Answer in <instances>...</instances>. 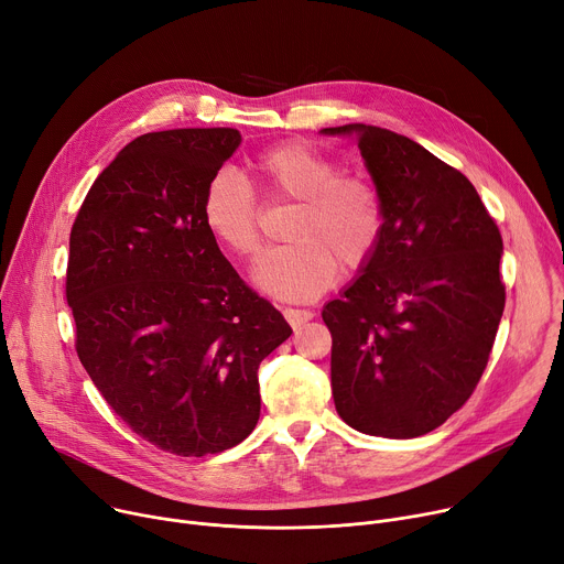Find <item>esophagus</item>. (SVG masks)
Instances as JSON below:
<instances>
[{
    "mask_svg": "<svg viewBox=\"0 0 564 564\" xmlns=\"http://www.w3.org/2000/svg\"><path fill=\"white\" fill-rule=\"evenodd\" d=\"M284 318L289 321V325H291L293 329H297V327L305 325L307 321H312V318H314V312H310V310H293V307H286V310H284Z\"/></svg>",
    "mask_w": 564,
    "mask_h": 564,
    "instance_id": "obj_1",
    "label": "esophagus"
}]
</instances>
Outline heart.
Instances as JSON below:
<instances>
[{
	"instance_id": "heart-1",
	"label": "heart",
	"mask_w": 564,
	"mask_h": 564,
	"mask_svg": "<svg viewBox=\"0 0 564 564\" xmlns=\"http://www.w3.org/2000/svg\"><path fill=\"white\" fill-rule=\"evenodd\" d=\"M269 197L297 203L289 227L293 243L271 248L254 263V284L286 303H310L346 271H359L376 257L384 237L380 193L361 177L341 175L339 163L305 143H280L254 159ZM203 223L231 254L257 252L261 205L250 182L229 165L205 184Z\"/></svg>"
}]
</instances>
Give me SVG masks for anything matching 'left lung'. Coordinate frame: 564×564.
Instances as JSON below:
<instances>
[{
	"mask_svg": "<svg viewBox=\"0 0 564 564\" xmlns=\"http://www.w3.org/2000/svg\"><path fill=\"white\" fill-rule=\"evenodd\" d=\"M357 137L387 223L376 257L323 307L333 395L364 435L412 440L469 401L496 339L503 239L474 184L419 143L373 124Z\"/></svg>",
	"mask_w": 564,
	"mask_h": 564,
	"instance_id": "1",
	"label": "left lung"
}]
</instances>
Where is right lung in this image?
I'll use <instances>...</instances> for the list:
<instances>
[{
	"instance_id": "obj_1",
	"label": "right lung",
	"mask_w": 564,
	"mask_h": 564,
	"mask_svg": "<svg viewBox=\"0 0 564 564\" xmlns=\"http://www.w3.org/2000/svg\"><path fill=\"white\" fill-rule=\"evenodd\" d=\"M241 145L229 127L150 131L93 182L70 231L65 297L93 384L139 437L182 457L241 444L284 316L231 269L200 205Z\"/></svg>"
}]
</instances>
